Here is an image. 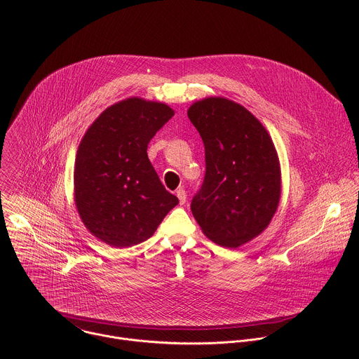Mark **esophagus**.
Here are the masks:
<instances>
[{
  "mask_svg": "<svg viewBox=\"0 0 359 359\" xmlns=\"http://www.w3.org/2000/svg\"><path fill=\"white\" fill-rule=\"evenodd\" d=\"M176 196H177V198H179L180 204H184V203H186L187 194H186V191H184L183 189H177V191H176Z\"/></svg>",
  "mask_w": 359,
  "mask_h": 359,
  "instance_id": "obj_1",
  "label": "esophagus"
}]
</instances>
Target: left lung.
<instances>
[{
    "label": "left lung",
    "mask_w": 359,
    "mask_h": 359,
    "mask_svg": "<svg viewBox=\"0 0 359 359\" xmlns=\"http://www.w3.org/2000/svg\"><path fill=\"white\" fill-rule=\"evenodd\" d=\"M187 116L206 155V175L191 200V213L204 236L237 248L262 234L277 212L281 196L277 150L262 122L227 97L197 100Z\"/></svg>",
    "instance_id": "1"
}]
</instances>
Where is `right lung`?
<instances>
[{"mask_svg":"<svg viewBox=\"0 0 359 359\" xmlns=\"http://www.w3.org/2000/svg\"><path fill=\"white\" fill-rule=\"evenodd\" d=\"M175 115L162 102L128 97L102 112L75 159V206L100 241L123 248L153 236L179 203L147 158V144Z\"/></svg>","mask_w":359,"mask_h":359,"instance_id":"add662e5","label":"right lung"}]
</instances>
